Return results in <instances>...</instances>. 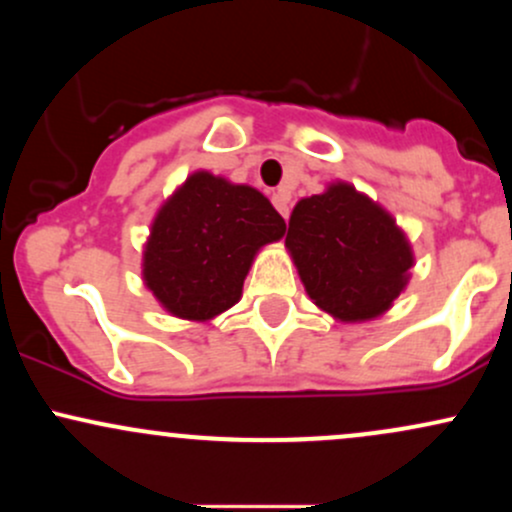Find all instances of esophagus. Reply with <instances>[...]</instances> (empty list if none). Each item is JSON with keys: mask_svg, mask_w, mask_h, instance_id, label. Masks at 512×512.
I'll list each match as a JSON object with an SVG mask.
<instances>
[{"mask_svg": "<svg viewBox=\"0 0 512 512\" xmlns=\"http://www.w3.org/2000/svg\"><path fill=\"white\" fill-rule=\"evenodd\" d=\"M272 202H274L276 211H279V214L284 216V219H289V211H291V207H289V202H291L289 192H286V190H279V192H274Z\"/></svg>", "mask_w": 512, "mask_h": 512, "instance_id": "esophagus-1", "label": "esophagus"}]
</instances>
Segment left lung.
Wrapping results in <instances>:
<instances>
[{"label":"left lung","mask_w":512,"mask_h":512,"mask_svg":"<svg viewBox=\"0 0 512 512\" xmlns=\"http://www.w3.org/2000/svg\"><path fill=\"white\" fill-rule=\"evenodd\" d=\"M286 250L310 301L346 325L385 315L416 262L395 216L344 180L298 199Z\"/></svg>","instance_id":"8db88e82"}]
</instances>
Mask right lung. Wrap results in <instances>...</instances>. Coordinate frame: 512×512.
<instances>
[{"mask_svg":"<svg viewBox=\"0 0 512 512\" xmlns=\"http://www.w3.org/2000/svg\"><path fill=\"white\" fill-rule=\"evenodd\" d=\"M284 233V219L260 190L195 170L151 221L144 286L173 317L209 322L240 301L257 252Z\"/></svg>","mask_w":512,"mask_h":512,"instance_id":"obj_1","label":"right lung"}]
</instances>
